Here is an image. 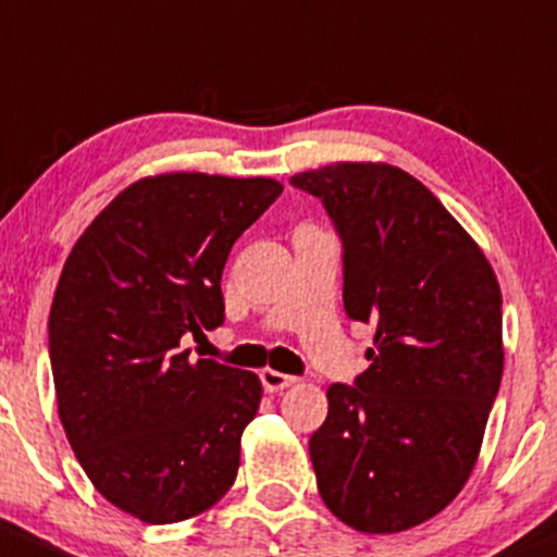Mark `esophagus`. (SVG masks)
Segmentation results:
<instances>
[{"label": "esophagus", "instance_id": "1", "mask_svg": "<svg viewBox=\"0 0 557 557\" xmlns=\"http://www.w3.org/2000/svg\"><path fill=\"white\" fill-rule=\"evenodd\" d=\"M261 384L267 392H283L288 386L296 384V376H288V373H280L274 368H263L261 371Z\"/></svg>", "mask_w": 557, "mask_h": 557}]
</instances>
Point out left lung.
<instances>
[{
    "instance_id": "8db88e82",
    "label": "left lung",
    "mask_w": 557,
    "mask_h": 557,
    "mask_svg": "<svg viewBox=\"0 0 557 557\" xmlns=\"http://www.w3.org/2000/svg\"><path fill=\"white\" fill-rule=\"evenodd\" d=\"M344 245V309L376 327L355 386H327L309 437L342 523L397 534L435 518L475 467L505 371L502 290L465 226L411 173L336 162L296 173Z\"/></svg>"
}]
</instances>
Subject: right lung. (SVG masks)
<instances>
[{"mask_svg": "<svg viewBox=\"0 0 557 557\" xmlns=\"http://www.w3.org/2000/svg\"><path fill=\"white\" fill-rule=\"evenodd\" d=\"M280 191L263 175H146L63 263L47 323L58 417L98 494L144 523L195 518L237 478L259 376L178 344L224 323L232 245Z\"/></svg>", "mask_w": 557, "mask_h": 557, "instance_id": "add662e5", "label": "right lung"}]
</instances>
